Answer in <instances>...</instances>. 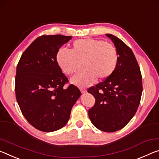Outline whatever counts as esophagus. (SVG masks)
Masks as SVG:
<instances>
[{
	"label": "esophagus",
	"mask_w": 159,
	"mask_h": 159,
	"mask_svg": "<svg viewBox=\"0 0 159 159\" xmlns=\"http://www.w3.org/2000/svg\"><path fill=\"white\" fill-rule=\"evenodd\" d=\"M80 91H81L82 93H85L86 92H87V90H86V89H80Z\"/></svg>",
	"instance_id": "esophagus-1"
}]
</instances>
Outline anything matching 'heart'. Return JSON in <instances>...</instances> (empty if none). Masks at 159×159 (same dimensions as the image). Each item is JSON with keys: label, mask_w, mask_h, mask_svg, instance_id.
Segmentation results:
<instances>
[{"label": "heart", "mask_w": 159, "mask_h": 159, "mask_svg": "<svg viewBox=\"0 0 159 159\" xmlns=\"http://www.w3.org/2000/svg\"><path fill=\"white\" fill-rule=\"evenodd\" d=\"M56 61L67 75L75 73L82 62L84 70L72 77L71 82L79 87H87L95 82L97 77L102 80L112 75L118 66L119 54L113 44L85 38L75 41L70 51L60 48Z\"/></svg>", "instance_id": "b5f03b06"}]
</instances>
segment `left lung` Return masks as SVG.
<instances>
[{
  "instance_id": "left-lung-1",
  "label": "left lung",
  "mask_w": 159,
  "mask_h": 159,
  "mask_svg": "<svg viewBox=\"0 0 159 159\" xmlns=\"http://www.w3.org/2000/svg\"><path fill=\"white\" fill-rule=\"evenodd\" d=\"M119 54L115 72L87 92L95 98L88 113L97 129L106 132L118 131L133 118L142 93V75L131 48L117 36L106 34Z\"/></svg>"
}]
</instances>
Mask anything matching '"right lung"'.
I'll use <instances>...</instances> for the list:
<instances>
[{
	"label": "right lung",
	"instance_id": "right-lung-1",
	"mask_svg": "<svg viewBox=\"0 0 159 159\" xmlns=\"http://www.w3.org/2000/svg\"><path fill=\"white\" fill-rule=\"evenodd\" d=\"M72 36L43 35L26 49L18 62L15 95L25 118L36 129L53 132L63 127L81 95L68 82L56 61L59 48Z\"/></svg>",
	"mask_w": 159,
	"mask_h": 159
}]
</instances>
